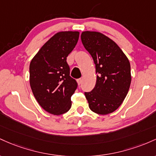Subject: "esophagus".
Masks as SVG:
<instances>
[{"label": "esophagus", "mask_w": 156, "mask_h": 156, "mask_svg": "<svg viewBox=\"0 0 156 156\" xmlns=\"http://www.w3.org/2000/svg\"><path fill=\"white\" fill-rule=\"evenodd\" d=\"M82 81H83V80H82L81 78H80V79H78V80H77V83H78V85H81Z\"/></svg>", "instance_id": "1"}]
</instances>
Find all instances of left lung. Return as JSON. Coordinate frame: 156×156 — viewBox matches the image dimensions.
Returning <instances> with one entry per match:
<instances>
[{"label": "left lung", "instance_id": "8db88e82", "mask_svg": "<svg viewBox=\"0 0 156 156\" xmlns=\"http://www.w3.org/2000/svg\"><path fill=\"white\" fill-rule=\"evenodd\" d=\"M82 43L96 66L97 83L92 91L85 92L90 109L106 115L118 109L131 83L130 64L127 56L111 38L98 31H85Z\"/></svg>", "mask_w": 156, "mask_h": 156}]
</instances>
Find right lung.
Returning a JSON list of instances; mask_svg holds the SVG:
<instances>
[{"label":"right lung","mask_w":156,"mask_h":156,"mask_svg":"<svg viewBox=\"0 0 156 156\" xmlns=\"http://www.w3.org/2000/svg\"><path fill=\"white\" fill-rule=\"evenodd\" d=\"M79 36L77 31L56 33L40 48L29 66V83L36 100L55 116L69 111L71 97L77 87L76 80L70 76L66 59Z\"/></svg>","instance_id":"obj_1"}]
</instances>
